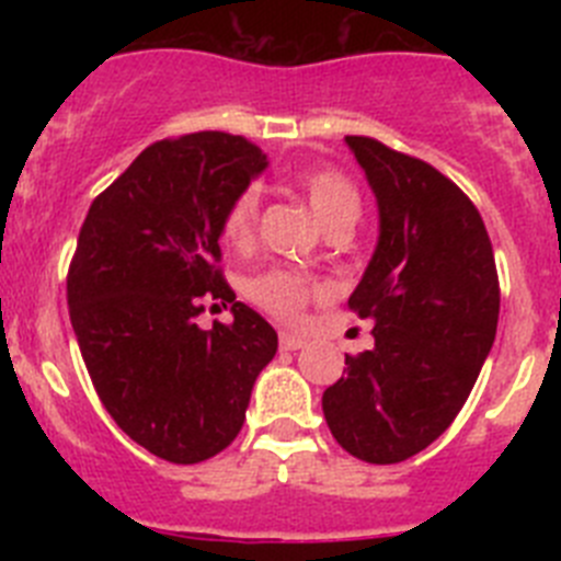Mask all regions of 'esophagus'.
Segmentation results:
<instances>
[{"instance_id": "esophagus-1", "label": "esophagus", "mask_w": 561, "mask_h": 561, "mask_svg": "<svg viewBox=\"0 0 561 561\" xmlns=\"http://www.w3.org/2000/svg\"><path fill=\"white\" fill-rule=\"evenodd\" d=\"M304 345H306L304 336L291 334V331H280V348L284 351H297V348H304Z\"/></svg>"}]
</instances>
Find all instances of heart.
Returning <instances> with one entry per match:
<instances>
[{
    "label": "heart",
    "mask_w": 561,
    "mask_h": 561,
    "mask_svg": "<svg viewBox=\"0 0 561 561\" xmlns=\"http://www.w3.org/2000/svg\"><path fill=\"white\" fill-rule=\"evenodd\" d=\"M291 185L309 199L311 210L325 227L342 225V221L354 225V219L359 216V193H356L354 182L336 168H300L291 176ZM257 216H261V191L255 185L241 187L221 213L225 244L236 247V250L252 247L257 232ZM241 291L257 309H264L266 314L286 320V323L304 314L311 300L325 295L323 284L317 277L300 270H289V266L252 272L244 277Z\"/></svg>",
    "instance_id": "obj_1"
}]
</instances>
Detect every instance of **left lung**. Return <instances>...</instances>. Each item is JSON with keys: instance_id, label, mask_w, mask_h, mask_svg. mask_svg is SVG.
I'll return each mask as SVG.
<instances>
[{"instance_id": "obj_1", "label": "left lung", "mask_w": 561, "mask_h": 561, "mask_svg": "<svg viewBox=\"0 0 561 561\" xmlns=\"http://www.w3.org/2000/svg\"><path fill=\"white\" fill-rule=\"evenodd\" d=\"M345 142L379 205V244L348 297L374 323V348L345 356L323 413L345 453L399 463L447 433L472 393L497 334V266L453 180L374 137Z\"/></svg>"}]
</instances>
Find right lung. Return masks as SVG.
<instances>
[{
    "label": "right lung",
    "instance_id": "obj_1",
    "mask_svg": "<svg viewBox=\"0 0 561 561\" xmlns=\"http://www.w3.org/2000/svg\"><path fill=\"white\" fill-rule=\"evenodd\" d=\"M264 168L266 153L238 134L153 142L78 236L67 304L92 385L114 424L171 463L230 447L277 351L275 329L219 266L221 213ZM213 299L233 304V323L202 332L195 317Z\"/></svg>",
    "mask_w": 561,
    "mask_h": 561
}]
</instances>
